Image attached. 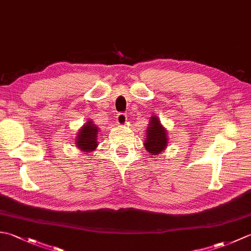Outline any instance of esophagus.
I'll use <instances>...</instances> for the list:
<instances>
[{"mask_svg":"<svg viewBox=\"0 0 251 251\" xmlns=\"http://www.w3.org/2000/svg\"><path fill=\"white\" fill-rule=\"evenodd\" d=\"M116 122L119 125H124L127 122V116L125 113H119L116 116Z\"/></svg>","mask_w":251,"mask_h":251,"instance_id":"34e87169","label":"esophagus"}]
</instances>
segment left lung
Wrapping results in <instances>:
<instances>
[{
  "instance_id": "left-lung-1",
  "label": "left lung",
  "mask_w": 251,
  "mask_h": 251,
  "mask_svg": "<svg viewBox=\"0 0 251 251\" xmlns=\"http://www.w3.org/2000/svg\"><path fill=\"white\" fill-rule=\"evenodd\" d=\"M146 139L145 147L147 151L150 152L152 155H158L167 147L166 131L163 128L156 116L152 117L151 122L149 123Z\"/></svg>"
}]
</instances>
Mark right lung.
Segmentation results:
<instances>
[{
	"instance_id": "right-lung-1",
	"label": "right lung",
	"mask_w": 251,
	"mask_h": 251,
	"mask_svg": "<svg viewBox=\"0 0 251 251\" xmlns=\"http://www.w3.org/2000/svg\"><path fill=\"white\" fill-rule=\"evenodd\" d=\"M98 127L94 125L92 121L87 122L82 129L79 130L77 136L76 146L79 148V150L89 152L93 151L98 146L97 138H98Z\"/></svg>"
}]
</instances>
